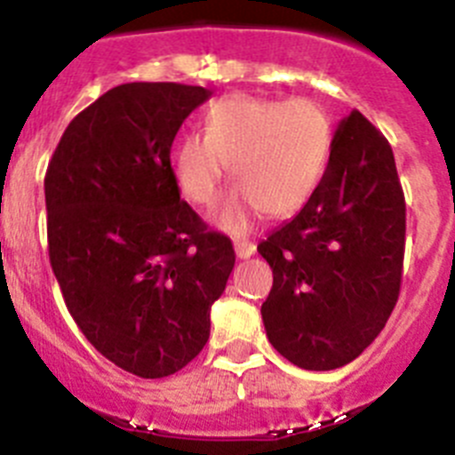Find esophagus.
<instances>
[{"mask_svg":"<svg viewBox=\"0 0 455 455\" xmlns=\"http://www.w3.org/2000/svg\"><path fill=\"white\" fill-rule=\"evenodd\" d=\"M255 243H252V241H248V239H235V252H236V257H239V259H248V257H252L255 255Z\"/></svg>","mask_w":455,"mask_h":455,"instance_id":"esophagus-1","label":"esophagus"}]
</instances>
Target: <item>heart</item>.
Returning a JSON list of instances; mask_svg holds the SVG:
<instances>
[{
  "label": "heart",
  "mask_w": 455,
  "mask_h": 455,
  "mask_svg": "<svg viewBox=\"0 0 455 455\" xmlns=\"http://www.w3.org/2000/svg\"><path fill=\"white\" fill-rule=\"evenodd\" d=\"M332 120L316 100L230 95L212 104L204 136L188 134L171 155L172 180L193 204L209 207L232 162L239 187L216 212L220 230L241 235L257 216L284 219L305 207L328 171Z\"/></svg>",
  "instance_id": "1"
}]
</instances>
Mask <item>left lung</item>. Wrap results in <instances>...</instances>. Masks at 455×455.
<instances>
[{
	"mask_svg": "<svg viewBox=\"0 0 455 455\" xmlns=\"http://www.w3.org/2000/svg\"><path fill=\"white\" fill-rule=\"evenodd\" d=\"M273 268L267 337L309 371L355 360L399 300L405 198L387 139L351 111L309 203L257 246Z\"/></svg>",
	"mask_w": 455,
	"mask_h": 455,
	"instance_id": "8db88e82",
	"label": "left lung"
}]
</instances>
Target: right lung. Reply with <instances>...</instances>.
<instances>
[{
	"label": "right lung",
	"mask_w": 455,
	"mask_h": 455,
	"mask_svg": "<svg viewBox=\"0 0 455 455\" xmlns=\"http://www.w3.org/2000/svg\"><path fill=\"white\" fill-rule=\"evenodd\" d=\"M212 91L134 82L72 118L45 175L47 246L68 312L107 360L140 378L187 367L235 248L172 180L171 148Z\"/></svg>",
	"instance_id": "add662e5"
}]
</instances>
